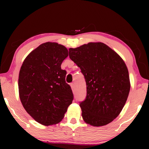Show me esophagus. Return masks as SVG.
Instances as JSON below:
<instances>
[{"instance_id": "34e87169", "label": "esophagus", "mask_w": 149, "mask_h": 149, "mask_svg": "<svg viewBox=\"0 0 149 149\" xmlns=\"http://www.w3.org/2000/svg\"><path fill=\"white\" fill-rule=\"evenodd\" d=\"M70 86H71V88H72V90H74V89H75V85H74V84H70Z\"/></svg>"}]
</instances>
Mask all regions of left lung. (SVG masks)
I'll return each mask as SVG.
<instances>
[{
  "label": "left lung",
  "instance_id": "left-lung-1",
  "mask_svg": "<svg viewBox=\"0 0 149 149\" xmlns=\"http://www.w3.org/2000/svg\"><path fill=\"white\" fill-rule=\"evenodd\" d=\"M69 56L86 81V99L79 104L84 122L94 127L112 122L122 112L130 91L129 72L123 60L101 42L70 48Z\"/></svg>",
  "mask_w": 149,
  "mask_h": 149
}]
</instances>
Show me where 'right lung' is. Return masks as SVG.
Returning a JSON list of instances; mask_svg holds the SVG:
<instances>
[{
	"instance_id": "obj_1",
	"label": "right lung",
	"mask_w": 149,
	"mask_h": 149,
	"mask_svg": "<svg viewBox=\"0 0 149 149\" xmlns=\"http://www.w3.org/2000/svg\"><path fill=\"white\" fill-rule=\"evenodd\" d=\"M68 56L64 45L54 42L40 45L27 55L19 73V97L24 109L39 123L61 122L74 96L65 83L61 64Z\"/></svg>"
}]
</instances>
